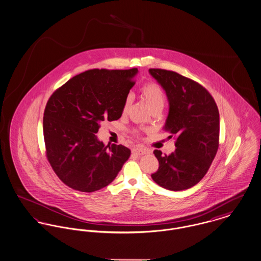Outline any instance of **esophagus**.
Returning a JSON list of instances; mask_svg holds the SVG:
<instances>
[{
    "label": "esophagus",
    "instance_id": "34e87169",
    "mask_svg": "<svg viewBox=\"0 0 261 261\" xmlns=\"http://www.w3.org/2000/svg\"><path fill=\"white\" fill-rule=\"evenodd\" d=\"M147 152H149V151L147 149H145V148H142V147H135V148H133V153H135L137 155H143V154H145Z\"/></svg>",
    "mask_w": 261,
    "mask_h": 261
}]
</instances>
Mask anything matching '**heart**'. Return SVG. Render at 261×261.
Returning a JSON list of instances; mask_svg holds the SVG:
<instances>
[{
    "mask_svg": "<svg viewBox=\"0 0 261 261\" xmlns=\"http://www.w3.org/2000/svg\"><path fill=\"white\" fill-rule=\"evenodd\" d=\"M140 94L142 99L146 102L151 111L157 108H163L165 104V94L162 88L156 83L149 82L140 88ZM130 105L129 98H126L123 104V112H126Z\"/></svg>",
    "mask_w": 261,
    "mask_h": 261,
    "instance_id": "obj_1",
    "label": "heart"
}]
</instances>
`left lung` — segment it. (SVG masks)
<instances>
[{"instance_id":"8db88e82","label":"left lung","mask_w":261,"mask_h":261,"mask_svg":"<svg viewBox=\"0 0 261 261\" xmlns=\"http://www.w3.org/2000/svg\"><path fill=\"white\" fill-rule=\"evenodd\" d=\"M166 93L169 112L164 128L176 136L169 155L155 149L159 167L151 178L171 191L189 189L208 172L219 148L220 115L215 100L199 83L176 72L149 69Z\"/></svg>"}]
</instances>
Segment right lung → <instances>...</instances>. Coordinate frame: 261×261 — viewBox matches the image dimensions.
Here are the masks:
<instances>
[{
  "label": "right lung",
  "instance_id": "obj_1",
  "mask_svg": "<svg viewBox=\"0 0 261 261\" xmlns=\"http://www.w3.org/2000/svg\"><path fill=\"white\" fill-rule=\"evenodd\" d=\"M138 72V68L88 70L71 78L49 98L43 114L46 156L70 188L98 191L115 180L128 159L127 147L106 146L96 134L104 121L122 117Z\"/></svg>",
  "mask_w": 261,
  "mask_h": 261
}]
</instances>
